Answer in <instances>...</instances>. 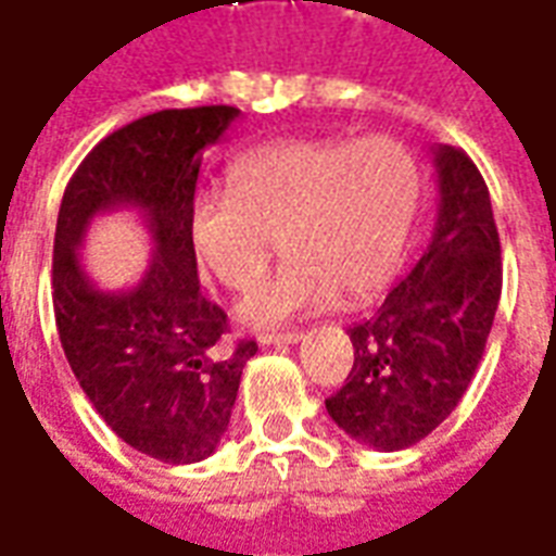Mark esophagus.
<instances>
[{"instance_id":"esophagus-1","label":"esophagus","mask_w":556,"mask_h":556,"mask_svg":"<svg viewBox=\"0 0 556 556\" xmlns=\"http://www.w3.org/2000/svg\"><path fill=\"white\" fill-rule=\"evenodd\" d=\"M298 339H301V333L291 330V333H262L258 342H262V345H294Z\"/></svg>"}]
</instances>
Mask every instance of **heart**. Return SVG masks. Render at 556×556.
Instances as JSON below:
<instances>
[{
    "instance_id": "heart-1",
    "label": "heart",
    "mask_w": 556,
    "mask_h": 556,
    "mask_svg": "<svg viewBox=\"0 0 556 556\" xmlns=\"http://www.w3.org/2000/svg\"><path fill=\"white\" fill-rule=\"evenodd\" d=\"M231 187L190 205V243L211 277L243 289L274 253L286 265L235 303L250 327L363 301L393 277L419 202V166L393 137L279 139L231 166Z\"/></svg>"
}]
</instances>
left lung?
Returning a JSON list of instances; mask_svg holds the SVG:
<instances>
[{
    "instance_id": "8db88e82",
    "label": "left lung",
    "mask_w": 556,
    "mask_h": 556,
    "mask_svg": "<svg viewBox=\"0 0 556 556\" xmlns=\"http://www.w3.org/2000/svg\"><path fill=\"white\" fill-rule=\"evenodd\" d=\"M438 217L419 262L369 318L349 327L354 366L327 414L381 453L450 417L477 372L501 303V238L489 187L465 151L431 148Z\"/></svg>"
}]
</instances>
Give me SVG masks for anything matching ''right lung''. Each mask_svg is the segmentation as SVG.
Returning a JSON list of instances; mask_svg holds the SVG:
<instances>
[{
  "instance_id": "add662e5",
  "label": "right lung",
  "mask_w": 556,
  "mask_h": 556,
  "mask_svg": "<svg viewBox=\"0 0 556 556\" xmlns=\"http://www.w3.org/2000/svg\"><path fill=\"white\" fill-rule=\"evenodd\" d=\"M241 115L235 106L160 110L115 130L79 163L59 207L53 309L62 349L103 422L139 453L193 465L219 446L247 361L223 349L226 313L199 289L190 243L202 151ZM137 210L155 253L137 287L101 290L78 262L94 216Z\"/></svg>"
}]
</instances>
